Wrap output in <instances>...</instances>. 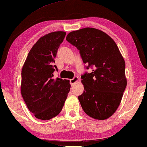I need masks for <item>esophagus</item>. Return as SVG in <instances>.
I'll return each mask as SVG.
<instances>
[{
    "label": "esophagus",
    "mask_w": 147,
    "mask_h": 147,
    "mask_svg": "<svg viewBox=\"0 0 147 147\" xmlns=\"http://www.w3.org/2000/svg\"><path fill=\"white\" fill-rule=\"evenodd\" d=\"M78 80H79V78L78 76H75V77H74L73 78H72L70 80V84H71V86H73L74 84L78 82Z\"/></svg>",
    "instance_id": "obj_1"
}]
</instances>
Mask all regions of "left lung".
Listing matches in <instances>:
<instances>
[{
    "label": "left lung",
    "mask_w": 147,
    "mask_h": 147,
    "mask_svg": "<svg viewBox=\"0 0 147 147\" xmlns=\"http://www.w3.org/2000/svg\"><path fill=\"white\" fill-rule=\"evenodd\" d=\"M66 40L80 51L86 69H93L81 76L84 90L78 100L82 109L94 119H107L119 107L127 85L119 49L108 34L95 28L72 31Z\"/></svg>",
    "instance_id": "left-lung-1"
}]
</instances>
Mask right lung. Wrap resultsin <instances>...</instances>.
Returning <instances> with one entry per match:
<instances>
[{
    "label": "right lung",
    "mask_w": 147,
    "mask_h": 147,
    "mask_svg": "<svg viewBox=\"0 0 147 147\" xmlns=\"http://www.w3.org/2000/svg\"><path fill=\"white\" fill-rule=\"evenodd\" d=\"M66 35L55 31L40 37L29 52L22 71L21 92L30 112L47 120L61 111L71 85L69 80L53 78L57 50Z\"/></svg>",
    "instance_id": "obj_1"
}]
</instances>
